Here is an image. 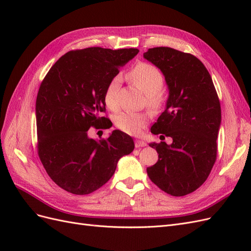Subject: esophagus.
Returning a JSON list of instances; mask_svg holds the SVG:
<instances>
[{
    "mask_svg": "<svg viewBox=\"0 0 251 251\" xmlns=\"http://www.w3.org/2000/svg\"><path fill=\"white\" fill-rule=\"evenodd\" d=\"M147 146V142L144 140H140V139H137L135 141V147L136 148H142V147H146Z\"/></svg>",
    "mask_w": 251,
    "mask_h": 251,
    "instance_id": "1",
    "label": "esophagus"
}]
</instances>
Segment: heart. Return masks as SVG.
<instances>
[{
  "mask_svg": "<svg viewBox=\"0 0 251 251\" xmlns=\"http://www.w3.org/2000/svg\"><path fill=\"white\" fill-rule=\"evenodd\" d=\"M127 79L138 88L147 96L148 103L153 108H158L163 100V94L160 89L163 86L164 78L160 70L148 63H138L127 73ZM120 77L115 76L111 79L104 92V101L111 110L118 109V88ZM148 115L144 113L124 112L116 117V126L127 134L137 135L146 126Z\"/></svg>",
  "mask_w": 251,
  "mask_h": 251,
  "instance_id": "b5f03b06",
  "label": "heart"
}]
</instances>
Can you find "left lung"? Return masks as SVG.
Listing matches in <instances>:
<instances>
[{"label": "left lung", "mask_w": 251, "mask_h": 251, "mask_svg": "<svg viewBox=\"0 0 251 251\" xmlns=\"http://www.w3.org/2000/svg\"><path fill=\"white\" fill-rule=\"evenodd\" d=\"M143 57L162 72L169 89L165 110L151 132L173 139L171 144L150 143L159 159L147 172L163 192L185 196L204 183L215 164L221 126L219 98L210 74L196 56L157 47Z\"/></svg>", "instance_id": "1"}]
</instances>
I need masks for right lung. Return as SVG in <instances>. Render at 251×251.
Here are the masks:
<instances>
[{
  "mask_svg": "<svg viewBox=\"0 0 251 251\" xmlns=\"http://www.w3.org/2000/svg\"><path fill=\"white\" fill-rule=\"evenodd\" d=\"M138 49L91 47L70 51L51 67L36 97L37 150L50 178L65 191L88 195L115 173L119 159L131 154L134 140L119 130L108 139L89 137L91 126L107 118L104 92L119 68Z\"/></svg>",
  "mask_w": 251,
  "mask_h": 251,
  "instance_id": "add662e5",
  "label": "right lung"
}]
</instances>
